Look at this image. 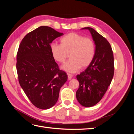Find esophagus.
I'll use <instances>...</instances> for the list:
<instances>
[{"label":"esophagus","mask_w":134,"mask_h":134,"mask_svg":"<svg viewBox=\"0 0 134 134\" xmlns=\"http://www.w3.org/2000/svg\"><path fill=\"white\" fill-rule=\"evenodd\" d=\"M68 80H70L71 79L72 77V74H70L69 73H68Z\"/></svg>","instance_id":"obj_1"}]
</instances>
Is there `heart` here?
<instances>
[{
	"instance_id": "obj_1",
	"label": "heart",
	"mask_w": 134,
	"mask_h": 134,
	"mask_svg": "<svg viewBox=\"0 0 134 134\" xmlns=\"http://www.w3.org/2000/svg\"><path fill=\"white\" fill-rule=\"evenodd\" d=\"M60 42L51 43L50 50L55 60L62 64L66 62L69 54L70 59L62 66L65 71L76 72L80 67L88 66L94 59L96 45L91 38L71 32L61 38Z\"/></svg>"
}]
</instances>
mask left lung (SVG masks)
<instances>
[{
  "mask_svg": "<svg viewBox=\"0 0 134 134\" xmlns=\"http://www.w3.org/2000/svg\"><path fill=\"white\" fill-rule=\"evenodd\" d=\"M90 31L96 44L93 60L84 71L77 75L79 87L76 97L82 106L90 107L98 103L110 85L114 74V60L110 43L103 36L91 27Z\"/></svg>",
  "mask_w": 134,
  "mask_h": 134,
  "instance_id": "obj_1",
  "label": "left lung"
}]
</instances>
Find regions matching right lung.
Listing matches in <instances>:
<instances>
[{
  "label": "right lung",
  "instance_id": "obj_1",
  "mask_svg": "<svg viewBox=\"0 0 134 134\" xmlns=\"http://www.w3.org/2000/svg\"><path fill=\"white\" fill-rule=\"evenodd\" d=\"M63 35L51 27L41 26L27 34L19 44L16 63L19 83L31 103L40 109L54 106L68 79L50 50L53 40Z\"/></svg>",
  "mask_w": 134,
  "mask_h": 134
}]
</instances>
